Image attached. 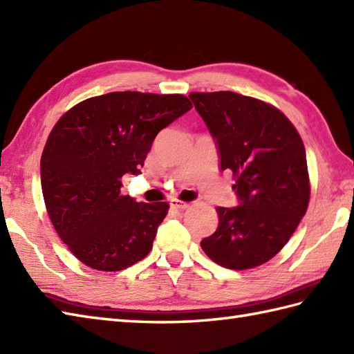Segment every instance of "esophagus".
Listing matches in <instances>:
<instances>
[{"instance_id":"1","label":"esophagus","mask_w":354,"mask_h":354,"mask_svg":"<svg viewBox=\"0 0 354 354\" xmlns=\"http://www.w3.org/2000/svg\"><path fill=\"white\" fill-rule=\"evenodd\" d=\"M170 205H171L173 208H178V209H185L187 207H189V204H187V202L178 201V199H171V201H170Z\"/></svg>"}]
</instances>
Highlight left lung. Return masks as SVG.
Listing matches in <instances>:
<instances>
[{
    "label": "left lung",
    "instance_id": "left-lung-1",
    "mask_svg": "<svg viewBox=\"0 0 354 354\" xmlns=\"http://www.w3.org/2000/svg\"><path fill=\"white\" fill-rule=\"evenodd\" d=\"M216 142L221 170L236 178L239 205L217 207L219 225L201 248L217 265L242 270L280 252L309 205L306 149L270 104L231 91L192 93Z\"/></svg>",
    "mask_w": 354,
    "mask_h": 354
}]
</instances>
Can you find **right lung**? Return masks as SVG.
Instances as JSON below:
<instances>
[{"mask_svg": "<svg viewBox=\"0 0 354 354\" xmlns=\"http://www.w3.org/2000/svg\"><path fill=\"white\" fill-rule=\"evenodd\" d=\"M193 106L181 94L109 93L80 102L53 127L41 158L42 194L59 237L97 270H123L152 250L165 202L120 193L158 132Z\"/></svg>", "mask_w": 354, "mask_h": 354, "instance_id": "right-lung-1", "label": "right lung"}]
</instances>
